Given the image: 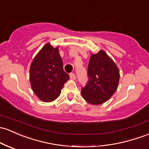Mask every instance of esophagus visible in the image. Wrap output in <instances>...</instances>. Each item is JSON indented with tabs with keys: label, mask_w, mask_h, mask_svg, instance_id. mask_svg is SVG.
Masks as SVG:
<instances>
[{
	"label": "esophagus",
	"mask_w": 149,
	"mask_h": 149,
	"mask_svg": "<svg viewBox=\"0 0 149 149\" xmlns=\"http://www.w3.org/2000/svg\"><path fill=\"white\" fill-rule=\"evenodd\" d=\"M70 78H71V79H72V80H75V79H76V75H75L73 73H70Z\"/></svg>",
	"instance_id": "obj_1"
}]
</instances>
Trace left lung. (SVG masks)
I'll list each match as a JSON object with an SVG mask.
<instances>
[{"label":"left lung","mask_w":149,"mask_h":149,"mask_svg":"<svg viewBox=\"0 0 149 149\" xmlns=\"http://www.w3.org/2000/svg\"><path fill=\"white\" fill-rule=\"evenodd\" d=\"M88 81L82 88L81 95L90 104L105 102L117 91L120 71L113 60L103 50L92 54L88 68Z\"/></svg>","instance_id":"1"}]
</instances>
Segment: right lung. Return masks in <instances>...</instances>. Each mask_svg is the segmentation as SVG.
Segmentation results:
<instances>
[{
    "label": "right lung",
    "mask_w": 149,
    "mask_h": 149,
    "mask_svg": "<svg viewBox=\"0 0 149 149\" xmlns=\"http://www.w3.org/2000/svg\"><path fill=\"white\" fill-rule=\"evenodd\" d=\"M68 79L69 76L63 71L58 48L47 43L31 63L29 81L32 91L43 102H52L60 95Z\"/></svg>",
    "instance_id": "add662e5"
}]
</instances>
